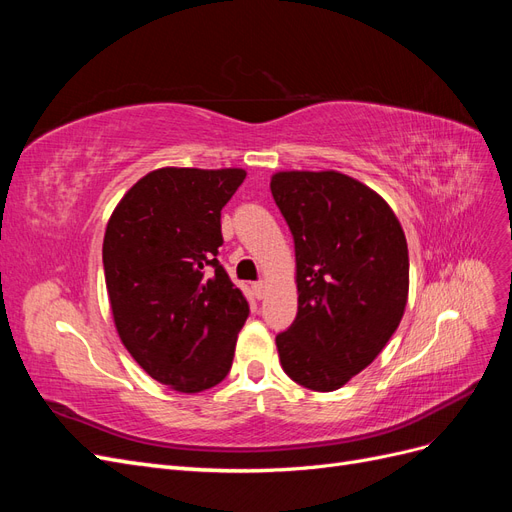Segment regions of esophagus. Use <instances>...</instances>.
<instances>
[{"mask_svg":"<svg viewBox=\"0 0 512 512\" xmlns=\"http://www.w3.org/2000/svg\"><path fill=\"white\" fill-rule=\"evenodd\" d=\"M252 288H254V294L258 299H262L267 294V282H256Z\"/></svg>","mask_w":512,"mask_h":512,"instance_id":"1","label":"esophagus"}]
</instances>
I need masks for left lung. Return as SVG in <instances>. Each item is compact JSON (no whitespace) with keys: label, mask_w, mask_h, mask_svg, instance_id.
Masks as SVG:
<instances>
[{"label":"left lung","mask_w":512,"mask_h":512,"mask_svg":"<svg viewBox=\"0 0 512 512\" xmlns=\"http://www.w3.org/2000/svg\"><path fill=\"white\" fill-rule=\"evenodd\" d=\"M271 194L294 239L297 318L275 337L286 376L342 389L374 363L406 312L410 260L386 200L337 170H277Z\"/></svg>","instance_id":"obj_1"}]
</instances>
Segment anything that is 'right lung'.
Returning <instances> with one entry per match:
<instances>
[{"label":"right lung","instance_id":"add662e5","mask_svg":"<svg viewBox=\"0 0 512 512\" xmlns=\"http://www.w3.org/2000/svg\"><path fill=\"white\" fill-rule=\"evenodd\" d=\"M243 168L164 166L108 218L102 260L115 329L132 359L177 393L220 384L250 307L218 262L220 211Z\"/></svg>","mask_w":512,"mask_h":512}]
</instances>
